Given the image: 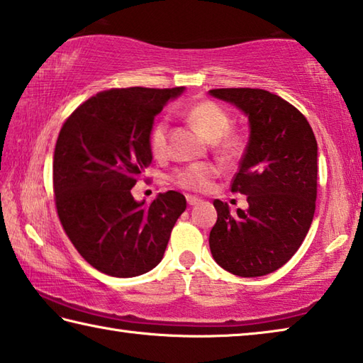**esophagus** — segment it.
I'll return each instance as SVG.
<instances>
[{"label": "esophagus", "instance_id": "1", "mask_svg": "<svg viewBox=\"0 0 363 363\" xmlns=\"http://www.w3.org/2000/svg\"><path fill=\"white\" fill-rule=\"evenodd\" d=\"M200 199H196V196H194V195H187V203L190 205V206H195V205H199L200 203Z\"/></svg>", "mask_w": 363, "mask_h": 363}]
</instances>
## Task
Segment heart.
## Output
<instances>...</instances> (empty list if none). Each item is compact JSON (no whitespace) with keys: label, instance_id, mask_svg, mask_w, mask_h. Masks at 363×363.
Here are the masks:
<instances>
[{"label":"heart","instance_id":"heart-1","mask_svg":"<svg viewBox=\"0 0 363 363\" xmlns=\"http://www.w3.org/2000/svg\"><path fill=\"white\" fill-rule=\"evenodd\" d=\"M187 118L210 143H218V149L227 157L235 155L240 150V139L227 136L230 130V116L218 104L205 101L199 102L187 110ZM168 121L158 120L152 126L149 144L155 155H163L167 150ZM218 174L216 167L210 163H194L182 168L174 174V181L181 187L190 190H205L210 187L213 177Z\"/></svg>","mask_w":363,"mask_h":363}]
</instances>
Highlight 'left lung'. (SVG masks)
I'll return each instance as SVG.
<instances>
[{
    "mask_svg": "<svg viewBox=\"0 0 363 363\" xmlns=\"http://www.w3.org/2000/svg\"><path fill=\"white\" fill-rule=\"evenodd\" d=\"M248 118L247 149L232 192L247 195V210L214 200L218 220L210 250L220 267L238 277H261L296 253L314 219L317 140L304 115L264 89H211Z\"/></svg>",
    "mask_w": 363,
    "mask_h": 363,
    "instance_id": "left-lung-1",
    "label": "left lung"
}]
</instances>
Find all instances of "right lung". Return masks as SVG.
Returning <instances> with one entry per match:
<instances>
[{
  "instance_id": "right-lung-1",
  "label": "right lung",
  "mask_w": 363,
  "mask_h": 363,
  "mask_svg": "<svg viewBox=\"0 0 363 363\" xmlns=\"http://www.w3.org/2000/svg\"><path fill=\"white\" fill-rule=\"evenodd\" d=\"M186 88H123L96 94L64 123L52 179L60 223L73 247L102 274L138 277L163 259L186 196L158 194L150 205L131 189L152 163L155 116Z\"/></svg>"
}]
</instances>
